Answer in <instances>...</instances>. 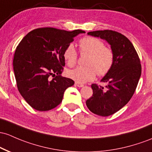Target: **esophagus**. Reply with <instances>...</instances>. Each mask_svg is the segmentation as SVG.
Segmentation results:
<instances>
[{
	"mask_svg": "<svg viewBox=\"0 0 152 152\" xmlns=\"http://www.w3.org/2000/svg\"><path fill=\"white\" fill-rule=\"evenodd\" d=\"M75 84L78 86V87H83L84 86V84H81V83H79V82H75Z\"/></svg>",
	"mask_w": 152,
	"mask_h": 152,
	"instance_id": "34e87169",
	"label": "esophagus"
}]
</instances>
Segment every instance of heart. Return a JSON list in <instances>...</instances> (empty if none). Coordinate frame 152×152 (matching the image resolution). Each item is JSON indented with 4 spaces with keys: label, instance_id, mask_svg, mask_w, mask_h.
<instances>
[{
    "label": "heart",
    "instance_id": "obj_1",
    "mask_svg": "<svg viewBox=\"0 0 152 152\" xmlns=\"http://www.w3.org/2000/svg\"><path fill=\"white\" fill-rule=\"evenodd\" d=\"M80 52L89 54L86 66H78L68 70L67 76L76 82L85 83L95 78L96 73L103 76L110 71L114 63V53L104 42L94 37H85L79 42ZM63 58L69 66H73L77 62L78 54L72 44H69L63 52Z\"/></svg>",
    "mask_w": 152,
    "mask_h": 152
}]
</instances>
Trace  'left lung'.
I'll use <instances>...</instances> for the list:
<instances>
[{
    "label": "left lung",
    "mask_w": 152,
    "mask_h": 152,
    "mask_svg": "<svg viewBox=\"0 0 152 152\" xmlns=\"http://www.w3.org/2000/svg\"><path fill=\"white\" fill-rule=\"evenodd\" d=\"M87 34L106 40L114 53L113 67L101 80L106 86L91 84L93 95L86 102L91 113L109 116L120 110L132 97L141 77V62L132 43L121 33L99 30Z\"/></svg>",
    "instance_id": "1"
}]
</instances>
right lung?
<instances>
[{"label": "right lung", "mask_w": 152, "mask_h": 152, "mask_svg": "<svg viewBox=\"0 0 152 152\" xmlns=\"http://www.w3.org/2000/svg\"><path fill=\"white\" fill-rule=\"evenodd\" d=\"M81 33L85 31L38 28L20 42L14 53V71L18 90L31 107L38 111L53 109L61 104L66 89L74 84L61 75L63 52Z\"/></svg>", "instance_id": "1"}]
</instances>
